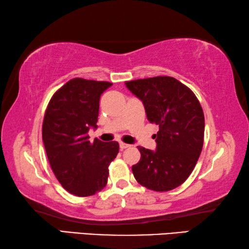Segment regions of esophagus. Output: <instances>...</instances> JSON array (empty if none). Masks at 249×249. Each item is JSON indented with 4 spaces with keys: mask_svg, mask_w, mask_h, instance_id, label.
Wrapping results in <instances>:
<instances>
[{
    "mask_svg": "<svg viewBox=\"0 0 249 249\" xmlns=\"http://www.w3.org/2000/svg\"><path fill=\"white\" fill-rule=\"evenodd\" d=\"M129 147H130V145H128V144H125V142H120V148L122 150H124L126 148H129Z\"/></svg>",
    "mask_w": 249,
    "mask_h": 249,
    "instance_id": "1",
    "label": "esophagus"
}]
</instances>
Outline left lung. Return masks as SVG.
Here are the masks:
<instances>
[{
    "instance_id": "obj_1",
    "label": "left lung",
    "mask_w": 249,
    "mask_h": 249,
    "mask_svg": "<svg viewBox=\"0 0 249 249\" xmlns=\"http://www.w3.org/2000/svg\"><path fill=\"white\" fill-rule=\"evenodd\" d=\"M144 104L147 120L159 126L156 150L138 147L141 160L132 167L137 182L150 190L169 191L195 169L203 147L204 114L195 93L172 77L125 82Z\"/></svg>"
}]
</instances>
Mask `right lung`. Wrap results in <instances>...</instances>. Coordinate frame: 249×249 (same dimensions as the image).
<instances>
[{
    "label": "right lung",
    "instance_id": "add662e5",
    "mask_svg": "<svg viewBox=\"0 0 249 249\" xmlns=\"http://www.w3.org/2000/svg\"><path fill=\"white\" fill-rule=\"evenodd\" d=\"M111 82L75 78L49 101L43 123V142L50 167L71 195L93 196L107 183L108 165L119 153V142L89 141L96 129L100 98Z\"/></svg>",
    "mask_w": 249,
    "mask_h": 249
}]
</instances>
